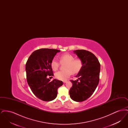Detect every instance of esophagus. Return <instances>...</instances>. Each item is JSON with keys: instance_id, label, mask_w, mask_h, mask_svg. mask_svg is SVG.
Returning a JSON list of instances; mask_svg holds the SVG:
<instances>
[{"instance_id": "esophagus-1", "label": "esophagus", "mask_w": 128, "mask_h": 128, "mask_svg": "<svg viewBox=\"0 0 128 128\" xmlns=\"http://www.w3.org/2000/svg\"><path fill=\"white\" fill-rule=\"evenodd\" d=\"M67 82V80H64V81H63V83H64V84H65V83H66Z\"/></svg>"}]
</instances>
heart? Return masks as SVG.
<instances>
[{"mask_svg": "<svg viewBox=\"0 0 128 128\" xmlns=\"http://www.w3.org/2000/svg\"><path fill=\"white\" fill-rule=\"evenodd\" d=\"M60 59L61 64H65L64 66L65 70L59 71L55 73L56 78L60 80H65L70 76L71 73H78L82 66V61L80 60L75 59L73 56L68 53L61 55ZM60 65V63L56 58H54L51 63L52 68L54 70H56Z\"/></svg>", "mask_w": 128, "mask_h": 128, "instance_id": "b5f03b06", "label": "heart"}]
</instances>
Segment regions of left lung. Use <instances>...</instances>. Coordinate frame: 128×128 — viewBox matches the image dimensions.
<instances>
[{"instance_id":"left-lung-1","label":"left lung","mask_w":128,"mask_h":128,"mask_svg":"<svg viewBox=\"0 0 128 128\" xmlns=\"http://www.w3.org/2000/svg\"><path fill=\"white\" fill-rule=\"evenodd\" d=\"M82 61V66L76 76L78 79L70 80L72 86L70 90V97L76 102H82L90 98L96 89L99 82L100 64L97 58L85 50H74Z\"/></svg>"}]
</instances>
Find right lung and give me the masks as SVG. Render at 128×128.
Returning <instances> with one entry per match:
<instances>
[{"mask_svg":"<svg viewBox=\"0 0 128 128\" xmlns=\"http://www.w3.org/2000/svg\"><path fill=\"white\" fill-rule=\"evenodd\" d=\"M54 49L42 48L36 50L26 62L25 70L28 84L37 98L44 101H51L57 96L58 89L63 85L61 80L52 81L47 76H53L51 63L57 53Z\"/></svg>","mask_w":128,"mask_h":128,"instance_id":"obj_1","label":"right lung"}]
</instances>
